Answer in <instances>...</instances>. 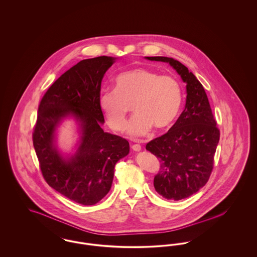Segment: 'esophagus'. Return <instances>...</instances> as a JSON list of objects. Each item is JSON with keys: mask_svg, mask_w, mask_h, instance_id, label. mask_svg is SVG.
<instances>
[{"mask_svg": "<svg viewBox=\"0 0 257 257\" xmlns=\"http://www.w3.org/2000/svg\"><path fill=\"white\" fill-rule=\"evenodd\" d=\"M132 148H133V150L136 151V152L141 151V146H140L139 144H134V145L132 146Z\"/></svg>", "mask_w": 257, "mask_h": 257, "instance_id": "esophagus-1", "label": "esophagus"}]
</instances>
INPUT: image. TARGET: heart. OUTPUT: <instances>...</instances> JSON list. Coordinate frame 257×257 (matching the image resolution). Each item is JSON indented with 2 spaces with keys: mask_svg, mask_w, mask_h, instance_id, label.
Listing matches in <instances>:
<instances>
[{
  "mask_svg": "<svg viewBox=\"0 0 257 257\" xmlns=\"http://www.w3.org/2000/svg\"><path fill=\"white\" fill-rule=\"evenodd\" d=\"M98 103L107 123L116 132L124 128L126 114L133 105L136 115L126 132L132 137H142L151 127L165 131L171 126L180 111L182 91L171 76L135 68L120 74L115 79V89L101 92Z\"/></svg>",
  "mask_w": 257,
  "mask_h": 257,
  "instance_id": "1",
  "label": "heart"
}]
</instances>
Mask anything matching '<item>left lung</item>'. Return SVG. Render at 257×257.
I'll list each match as a JSON object with an SVG mask.
<instances>
[{"label":"left lung","instance_id":"8db88e82","mask_svg":"<svg viewBox=\"0 0 257 257\" xmlns=\"http://www.w3.org/2000/svg\"><path fill=\"white\" fill-rule=\"evenodd\" d=\"M145 58L169 63L186 84L183 112L167 134L146 145V150L161 163L154 177L155 190L168 200L179 201L197 193L207 182L220 133L204 86L186 66L171 57Z\"/></svg>","mask_w":257,"mask_h":257}]
</instances>
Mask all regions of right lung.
<instances>
[{"label":"right lung","instance_id":"right-lung-1","mask_svg":"<svg viewBox=\"0 0 257 257\" xmlns=\"http://www.w3.org/2000/svg\"><path fill=\"white\" fill-rule=\"evenodd\" d=\"M116 59L80 61L52 84L38 109L33 145L43 176L52 188L81 205L102 200L112 186L115 165L130 153L126 139L101 127V82ZM67 117L76 120L80 137L75 153L64 155L56 144V132Z\"/></svg>","mask_w":257,"mask_h":257}]
</instances>
